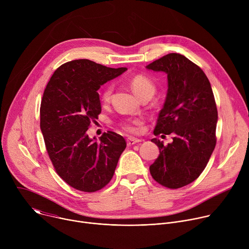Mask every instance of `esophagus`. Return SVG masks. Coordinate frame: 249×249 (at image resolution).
I'll use <instances>...</instances> for the list:
<instances>
[{
  "label": "esophagus",
  "instance_id": "1",
  "mask_svg": "<svg viewBox=\"0 0 249 249\" xmlns=\"http://www.w3.org/2000/svg\"><path fill=\"white\" fill-rule=\"evenodd\" d=\"M141 142H142V141H141L140 139L130 137V138H128V139H127V145H128V146H133V145H135V144L141 143Z\"/></svg>",
  "mask_w": 249,
  "mask_h": 249
}]
</instances>
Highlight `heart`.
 Wrapping results in <instances>:
<instances>
[{
  "label": "heart",
  "mask_w": 249,
  "mask_h": 249,
  "mask_svg": "<svg viewBox=\"0 0 249 249\" xmlns=\"http://www.w3.org/2000/svg\"><path fill=\"white\" fill-rule=\"evenodd\" d=\"M129 85L133 89V91L135 92V94L140 99L144 97L151 98L156 93V90H157V88L154 82L145 75H136L132 77L129 80ZM112 91H113L112 85H107L102 89L100 93V98L104 103L108 102L110 100ZM140 124H141V119L139 118L126 120L122 123V128L129 133H137L139 131Z\"/></svg>",
  "instance_id": "heart-1"
}]
</instances>
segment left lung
Instances as JSON below:
<instances>
[{
  "instance_id": "left-lung-1",
  "label": "left lung",
  "mask_w": 249,
  "mask_h": 249,
  "mask_svg": "<svg viewBox=\"0 0 249 249\" xmlns=\"http://www.w3.org/2000/svg\"><path fill=\"white\" fill-rule=\"evenodd\" d=\"M146 68L165 73L168 83L154 134L173 135L167 146L152 139L160 156L150 172L160 185L177 189L198 178L216 147L218 111L214 93L202 69L181 54L169 53Z\"/></svg>"
}]
</instances>
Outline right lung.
<instances>
[{
  "label": "right lung",
  "instance_id": "add662e5",
  "mask_svg": "<svg viewBox=\"0 0 249 249\" xmlns=\"http://www.w3.org/2000/svg\"><path fill=\"white\" fill-rule=\"evenodd\" d=\"M127 68H108L88 59L60 66L48 82L40 106V129L52 164L73 188L95 192L107 185L126 148L112 131L99 141L87 134L101 112L97 90Z\"/></svg>",
  "mask_w": 249,
  "mask_h": 249
}]
</instances>
